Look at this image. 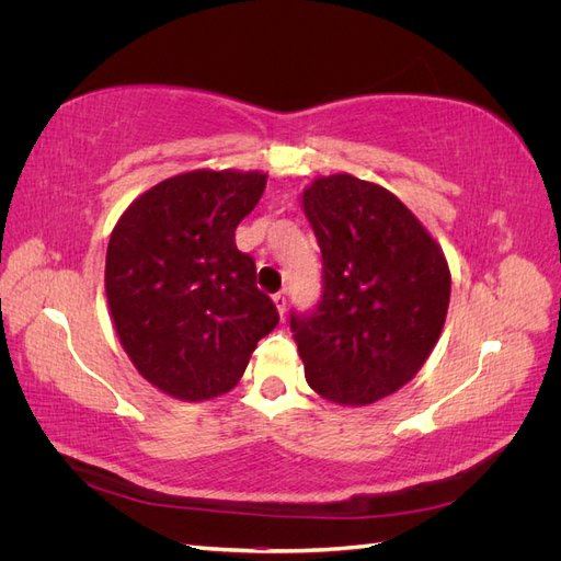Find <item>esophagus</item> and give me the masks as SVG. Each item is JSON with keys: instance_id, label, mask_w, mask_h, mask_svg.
I'll return each mask as SVG.
<instances>
[{"instance_id": "1", "label": "esophagus", "mask_w": 561, "mask_h": 561, "mask_svg": "<svg viewBox=\"0 0 561 561\" xmlns=\"http://www.w3.org/2000/svg\"><path fill=\"white\" fill-rule=\"evenodd\" d=\"M274 304H276V309H278V316L283 318L285 316V297L280 293L274 295Z\"/></svg>"}]
</instances>
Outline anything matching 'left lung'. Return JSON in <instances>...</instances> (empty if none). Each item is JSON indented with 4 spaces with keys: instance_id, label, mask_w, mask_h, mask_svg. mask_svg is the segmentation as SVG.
<instances>
[{
    "instance_id": "1",
    "label": "left lung",
    "mask_w": 561,
    "mask_h": 561,
    "mask_svg": "<svg viewBox=\"0 0 561 561\" xmlns=\"http://www.w3.org/2000/svg\"><path fill=\"white\" fill-rule=\"evenodd\" d=\"M301 206L322 252L318 307L290 318L304 375L330 402L371 404L412 381L437 344L445 252L396 194L348 173L316 178Z\"/></svg>"
}]
</instances>
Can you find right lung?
I'll use <instances>...</instances> for the list:
<instances>
[{"label":"right lung","mask_w":561,"mask_h":561,"mask_svg":"<svg viewBox=\"0 0 561 561\" xmlns=\"http://www.w3.org/2000/svg\"><path fill=\"white\" fill-rule=\"evenodd\" d=\"M264 186L260 171L201 168L154 184L118 217L105 260L110 316L135 369L165 396L229 393L278 325L233 241Z\"/></svg>","instance_id":"obj_1"}]
</instances>
